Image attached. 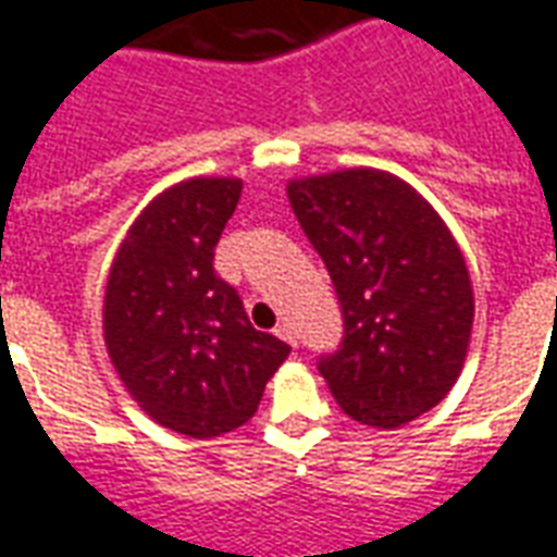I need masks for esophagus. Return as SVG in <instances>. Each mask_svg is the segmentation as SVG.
<instances>
[{
  "label": "esophagus",
  "mask_w": 557,
  "mask_h": 557,
  "mask_svg": "<svg viewBox=\"0 0 557 557\" xmlns=\"http://www.w3.org/2000/svg\"><path fill=\"white\" fill-rule=\"evenodd\" d=\"M275 335H278L282 342H287L290 348H297V330H294L290 323H278V326H275Z\"/></svg>",
  "instance_id": "1"
}]
</instances>
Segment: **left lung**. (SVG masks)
Wrapping results in <instances>:
<instances>
[{"label": "left lung", "mask_w": 557, "mask_h": 557, "mask_svg": "<svg viewBox=\"0 0 557 557\" xmlns=\"http://www.w3.org/2000/svg\"><path fill=\"white\" fill-rule=\"evenodd\" d=\"M302 234L326 263L345 335L318 372L342 411L398 429L456 384L474 290L435 209L384 171H338L287 185Z\"/></svg>", "instance_id": "1"}]
</instances>
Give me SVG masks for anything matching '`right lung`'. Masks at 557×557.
<instances>
[{
	"instance_id": "right-lung-1",
	"label": "right lung",
	"mask_w": 557,
	"mask_h": 557,
	"mask_svg": "<svg viewBox=\"0 0 557 557\" xmlns=\"http://www.w3.org/2000/svg\"><path fill=\"white\" fill-rule=\"evenodd\" d=\"M239 195V180L219 176L168 188L132 224L104 290V342L122 384L156 423L188 437L248 423L290 354L251 326L215 272Z\"/></svg>"
}]
</instances>
